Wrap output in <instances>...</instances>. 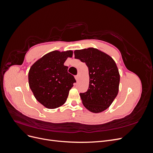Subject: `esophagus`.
<instances>
[{"mask_svg":"<svg viewBox=\"0 0 153 153\" xmlns=\"http://www.w3.org/2000/svg\"><path fill=\"white\" fill-rule=\"evenodd\" d=\"M75 79H76V82H78V80H79V75H76V76H75Z\"/></svg>","mask_w":153,"mask_h":153,"instance_id":"34e87169","label":"esophagus"}]
</instances>
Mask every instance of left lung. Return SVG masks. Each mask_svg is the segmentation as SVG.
I'll return each mask as SVG.
<instances>
[{
    "label": "left lung",
    "mask_w": 153,
    "mask_h": 153,
    "mask_svg": "<svg viewBox=\"0 0 153 153\" xmlns=\"http://www.w3.org/2000/svg\"><path fill=\"white\" fill-rule=\"evenodd\" d=\"M74 53L89 69V89L80 94L82 103L92 112H103L119 92L120 75L116 64L110 55L94 48L76 50Z\"/></svg>",
    "instance_id": "1"
}]
</instances>
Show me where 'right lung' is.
I'll list each match as a JSON object with an SVG mask.
<instances>
[{
	"label": "right lung",
	"instance_id": "right-lung-1",
	"mask_svg": "<svg viewBox=\"0 0 153 153\" xmlns=\"http://www.w3.org/2000/svg\"><path fill=\"white\" fill-rule=\"evenodd\" d=\"M73 51H52L45 54L30 67L29 84L36 99L46 108L53 109L66 102L69 91L76 82L64 65Z\"/></svg>",
	"mask_w": 153,
	"mask_h": 153
}]
</instances>
